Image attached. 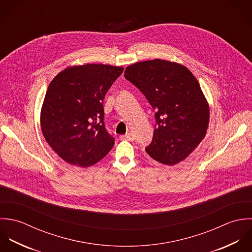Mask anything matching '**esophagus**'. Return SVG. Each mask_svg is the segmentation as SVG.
I'll return each mask as SVG.
<instances>
[{"label": "esophagus", "mask_w": 252, "mask_h": 252, "mask_svg": "<svg viewBox=\"0 0 252 252\" xmlns=\"http://www.w3.org/2000/svg\"><path fill=\"white\" fill-rule=\"evenodd\" d=\"M120 138H121L122 140H128V141H132V140L134 139L133 135H131L130 133H127V134H126V135H121Z\"/></svg>", "instance_id": "obj_1"}]
</instances>
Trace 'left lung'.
Masks as SVG:
<instances>
[{"instance_id":"8db88e82","label":"left lung","mask_w":252,"mask_h":252,"mask_svg":"<svg viewBox=\"0 0 252 252\" xmlns=\"http://www.w3.org/2000/svg\"><path fill=\"white\" fill-rule=\"evenodd\" d=\"M125 77L156 110L151 144L153 159L166 165L184 160L206 134L209 105L193 73L177 62L154 59L131 64Z\"/></svg>"}]
</instances>
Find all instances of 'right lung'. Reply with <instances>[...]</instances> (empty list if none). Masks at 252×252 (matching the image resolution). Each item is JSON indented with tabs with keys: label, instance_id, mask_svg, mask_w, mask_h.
I'll use <instances>...</instances> for the list:
<instances>
[{
	"label": "right lung",
	"instance_id": "add662e5",
	"mask_svg": "<svg viewBox=\"0 0 252 252\" xmlns=\"http://www.w3.org/2000/svg\"><path fill=\"white\" fill-rule=\"evenodd\" d=\"M124 68L107 64L69 66L51 81L41 109L43 135L66 162L88 167L115 144L104 126L103 100Z\"/></svg>",
	"mask_w": 252,
	"mask_h": 252
}]
</instances>
